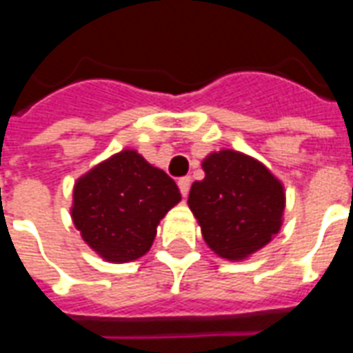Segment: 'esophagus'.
I'll return each mask as SVG.
<instances>
[{
	"mask_svg": "<svg viewBox=\"0 0 353 353\" xmlns=\"http://www.w3.org/2000/svg\"><path fill=\"white\" fill-rule=\"evenodd\" d=\"M177 185H179V191H181V194L187 196V194H189V189H191V177H181V179L177 181Z\"/></svg>",
	"mask_w": 353,
	"mask_h": 353,
	"instance_id": "1",
	"label": "esophagus"
}]
</instances>
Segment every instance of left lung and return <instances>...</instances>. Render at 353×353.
<instances>
[{
	"label": "left lung",
	"mask_w": 353,
	"mask_h": 353,
	"mask_svg": "<svg viewBox=\"0 0 353 353\" xmlns=\"http://www.w3.org/2000/svg\"><path fill=\"white\" fill-rule=\"evenodd\" d=\"M202 170L187 204L204 242L223 259H248L280 232L283 185L263 162L232 149L208 154Z\"/></svg>",
	"instance_id": "obj_1"
}]
</instances>
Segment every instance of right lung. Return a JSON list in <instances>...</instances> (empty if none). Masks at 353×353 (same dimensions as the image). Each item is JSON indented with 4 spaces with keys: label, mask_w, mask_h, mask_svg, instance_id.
I'll list each match as a JSON object with an SVG mask.
<instances>
[{
    "label": "right lung",
    "mask_w": 353,
    "mask_h": 353,
    "mask_svg": "<svg viewBox=\"0 0 353 353\" xmlns=\"http://www.w3.org/2000/svg\"><path fill=\"white\" fill-rule=\"evenodd\" d=\"M179 200L166 172L124 149L75 181L72 219L101 259L128 263L151 250L159 223Z\"/></svg>",
    "instance_id": "right-lung-1"
}]
</instances>
